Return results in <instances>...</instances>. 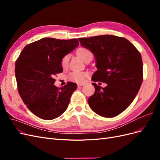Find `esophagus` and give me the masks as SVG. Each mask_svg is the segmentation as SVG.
<instances>
[{"label":"esophagus","mask_w":160,"mask_h":160,"mask_svg":"<svg viewBox=\"0 0 160 160\" xmlns=\"http://www.w3.org/2000/svg\"><path fill=\"white\" fill-rule=\"evenodd\" d=\"M85 83H77V85H78L79 87H81V86H83V85H85Z\"/></svg>","instance_id":"esophagus-1"}]
</instances>
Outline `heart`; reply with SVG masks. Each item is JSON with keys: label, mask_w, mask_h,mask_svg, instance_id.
Instances as JSON below:
<instances>
[{"label": "heart", "mask_w": 160, "mask_h": 160, "mask_svg": "<svg viewBox=\"0 0 160 160\" xmlns=\"http://www.w3.org/2000/svg\"><path fill=\"white\" fill-rule=\"evenodd\" d=\"M77 54L84 61L88 59V58L92 55V52L85 47H80L77 51ZM69 60V55H66L62 57L61 60V66L65 68L67 65H68V62ZM87 74L83 72L80 71H74L72 72L68 75L69 80L71 81L77 82V83H80V82H83Z\"/></svg>", "instance_id": "1"}]
</instances>
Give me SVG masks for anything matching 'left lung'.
Instances as JSON below:
<instances>
[{"label":"left lung","mask_w":160,"mask_h":160,"mask_svg":"<svg viewBox=\"0 0 160 160\" xmlns=\"http://www.w3.org/2000/svg\"><path fill=\"white\" fill-rule=\"evenodd\" d=\"M78 40L95 58L98 70L91 80L107 83L104 88L92 83L95 93L88 99L89 107L103 117H115L132 103L142 85L141 54L123 37L106 35Z\"/></svg>","instance_id":"obj_1"}]
</instances>
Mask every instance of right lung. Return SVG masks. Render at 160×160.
I'll return each mask as SVG.
<instances>
[{
    "mask_svg": "<svg viewBox=\"0 0 160 160\" xmlns=\"http://www.w3.org/2000/svg\"><path fill=\"white\" fill-rule=\"evenodd\" d=\"M76 38H42L25 47L15 62L18 93L27 108L37 117L51 120L68 108L77 84L67 82L59 88L54 76L62 72L61 60L78 46Z\"/></svg>",
    "mask_w": 160,
    "mask_h": 160,
    "instance_id": "obj_1",
    "label": "right lung"
}]
</instances>
